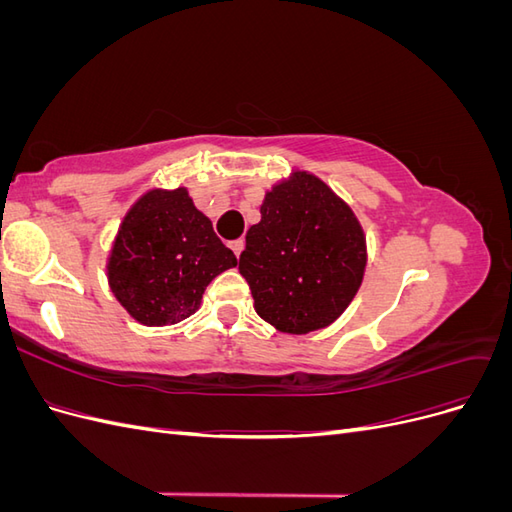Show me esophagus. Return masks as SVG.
I'll return each instance as SVG.
<instances>
[{"instance_id":"obj_1","label":"esophagus","mask_w":512,"mask_h":512,"mask_svg":"<svg viewBox=\"0 0 512 512\" xmlns=\"http://www.w3.org/2000/svg\"><path fill=\"white\" fill-rule=\"evenodd\" d=\"M243 247H245V241L243 239H235V241H230V250L235 252V256L239 258L241 256V252H243Z\"/></svg>"}]
</instances>
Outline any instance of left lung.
Returning <instances> with one entry per match:
<instances>
[{"mask_svg":"<svg viewBox=\"0 0 512 512\" xmlns=\"http://www.w3.org/2000/svg\"><path fill=\"white\" fill-rule=\"evenodd\" d=\"M365 265L359 220L309 173H294L267 192L239 258L258 316L294 335L324 329L342 316Z\"/></svg>","mask_w":512,"mask_h":512,"instance_id":"left-lung-1","label":"left lung"}]
</instances>
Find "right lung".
Wrapping results in <instances>:
<instances>
[{
    "label": "right lung",
    "mask_w": 512,
    "mask_h": 512,
    "mask_svg": "<svg viewBox=\"0 0 512 512\" xmlns=\"http://www.w3.org/2000/svg\"><path fill=\"white\" fill-rule=\"evenodd\" d=\"M237 258L213 232L185 188L151 190L128 211L108 258V284L147 327L192 316L213 277Z\"/></svg>",
    "instance_id": "obj_1"
}]
</instances>
